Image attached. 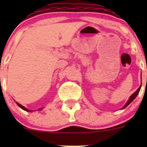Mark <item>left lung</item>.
I'll return each instance as SVG.
<instances>
[{
	"instance_id": "1",
	"label": "left lung",
	"mask_w": 147,
	"mask_h": 147,
	"mask_svg": "<svg viewBox=\"0 0 147 147\" xmlns=\"http://www.w3.org/2000/svg\"><path fill=\"white\" fill-rule=\"evenodd\" d=\"M141 87H142V85H140V87H139V88L137 89V91L135 92H134V93H133L132 94H131V96H130V97H129V100H128V101H127V103H126L125 105H124V106L123 107L121 108V109H124V108H126V107H127L128 106V105H129V104L131 103V102H132L133 100H134V99L136 98V97H137V96L138 95V94H139V91H140Z\"/></svg>"
}]
</instances>
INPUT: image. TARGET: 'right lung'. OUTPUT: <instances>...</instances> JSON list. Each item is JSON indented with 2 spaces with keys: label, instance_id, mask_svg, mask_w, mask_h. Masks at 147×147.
<instances>
[{
  "label": "right lung",
  "instance_id": "1",
  "mask_svg": "<svg viewBox=\"0 0 147 147\" xmlns=\"http://www.w3.org/2000/svg\"><path fill=\"white\" fill-rule=\"evenodd\" d=\"M16 102V104H17V105H18L19 107H20V108H21V109H23V110L26 111V112H32V110H30V109H27V108H26V107H23V105H20V104H19L18 102ZM42 109V108H40V109H38V110H41V109Z\"/></svg>",
  "mask_w": 147,
  "mask_h": 147
}]
</instances>
